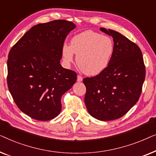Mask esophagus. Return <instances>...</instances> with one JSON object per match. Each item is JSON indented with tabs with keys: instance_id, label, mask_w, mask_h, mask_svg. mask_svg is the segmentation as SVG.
<instances>
[{
	"instance_id": "esophagus-1",
	"label": "esophagus",
	"mask_w": 156,
	"mask_h": 156,
	"mask_svg": "<svg viewBox=\"0 0 156 156\" xmlns=\"http://www.w3.org/2000/svg\"><path fill=\"white\" fill-rule=\"evenodd\" d=\"M82 80H83L82 76H81L80 75H78V76H77V82H82Z\"/></svg>"
}]
</instances>
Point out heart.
<instances>
[{"instance_id": "obj_1", "label": "heart", "mask_w": 156, "mask_h": 156, "mask_svg": "<svg viewBox=\"0 0 156 156\" xmlns=\"http://www.w3.org/2000/svg\"><path fill=\"white\" fill-rule=\"evenodd\" d=\"M114 52V43L109 37L101 35L92 30H87L74 35L70 46L64 44L62 55L67 64L74 60L83 73L87 75H97L107 67Z\"/></svg>"}]
</instances>
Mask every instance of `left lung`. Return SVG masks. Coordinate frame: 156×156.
Returning a JSON list of instances; mask_svg holds the SVG:
<instances>
[{"mask_svg":"<svg viewBox=\"0 0 156 156\" xmlns=\"http://www.w3.org/2000/svg\"><path fill=\"white\" fill-rule=\"evenodd\" d=\"M100 30L112 36L114 52L103 72L83 80L87 88L84 102L94 118L112 121L122 117L138 101L146 67L137 44L118 32Z\"/></svg>","mask_w":156,"mask_h":156,"instance_id":"1","label":"left lung"}]
</instances>
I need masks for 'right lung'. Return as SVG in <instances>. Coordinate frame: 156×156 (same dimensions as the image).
Wrapping results in <instances>:
<instances>
[{
  "mask_svg": "<svg viewBox=\"0 0 156 156\" xmlns=\"http://www.w3.org/2000/svg\"><path fill=\"white\" fill-rule=\"evenodd\" d=\"M75 27L65 20L37 24L10 50L8 89L20 110L31 118L49 121L58 116L62 96L76 82V72L60 65L64 42Z\"/></svg>",
  "mask_w": 156,
  "mask_h": 156,
  "instance_id": "right-lung-1",
  "label": "right lung"
}]
</instances>
